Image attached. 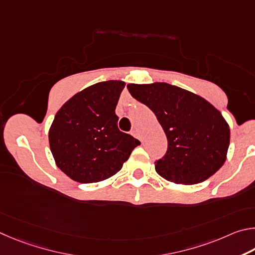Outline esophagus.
Segmentation results:
<instances>
[{"mask_svg":"<svg viewBox=\"0 0 255 255\" xmlns=\"http://www.w3.org/2000/svg\"><path fill=\"white\" fill-rule=\"evenodd\" d=\"M131 134L134 136V137H136V139L141 140V135H140V133H139V131L136 130V128H133V130L131 131Z\"/></svg>","mask_w":255,"mask_h":255,"instance_id":"esophagus-1","label":"esophagus"}]
</instances>
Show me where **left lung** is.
Listing matches in <instances>:
<instances>
[{
    "instance_id": "left-lung-1",
    "label": "left lung",
    "mask_w": 255,
    "mask_h": 255,
    "mask_svg": "<svg viewBox=\"0 0 255 255\" xmlns=\"http://www.w3.org/2000/svg\"><path fill=\"white\" fill-rule=\"evenodd\" d=\"M128 89L153 112L167 135V152L155 161V171L162 178L195 185L224 164L230 128L211 103L167 83L128 84Z\"/></svg>"
}]
</instances>
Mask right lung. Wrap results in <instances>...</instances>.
Masks as SVG:
<instances>
[{"label": "right lung", "mask_w": 255, "mask_h": 255, "mask_svg": "<svg viewBox=\"0 0 255 255\" xmlns=\"http://www.w3.org/2000/svg\"><path fill=\"white\" fill-rule=\"evenodd\" d=\"M124 86L121 80L92 85L57 112L49 144L57 167L73 180L91 184L114 176L140 144L118 128L115 109Z\"/></svg>", "instance_id": "1"}]
</instances>
